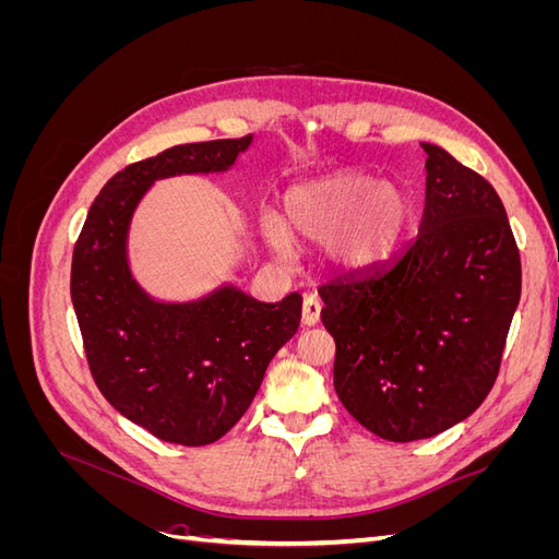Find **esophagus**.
Listing matches in <instances>:
<instances>
[{
  "mask_svg": "<svg viewBox=\"0 0 559 559\" xmlns=\"http://www.w3.org/2000/svg\"><path fill=\"white\" fill-rule=\"evenodd\" d=\"M321 314V300L314 294H308L306 300H302V324L314 326Z\"/></svg>",
  "mask_w": 559,
  "mask_h": 559,
  "instance_id": "1",
  "label": "esophagus"
}]
</instances>
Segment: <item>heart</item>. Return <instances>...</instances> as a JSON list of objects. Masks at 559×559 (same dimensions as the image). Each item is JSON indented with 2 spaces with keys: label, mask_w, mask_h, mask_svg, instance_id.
Wrapping results in <instances>:
<instances>
[{
  "label": "heart",
  "mask_w": 559,
  "mask_h": 559,
  "mask_svg": "<svg viewBox=\"0 0 559 559\" xmlns=\"http://www.w3.org/2000/svg\"><path fill=\"white\" fill-rule=\"evenodd\" d=\"M411 214L403 186L345 170L292 186L284 193V218L263 214L261 235L282 261L294 257V238L329 242L326 259L335 270L366 273L396 249Z\"/></svg>",
  "instance_id": "1"
}]
</instances>
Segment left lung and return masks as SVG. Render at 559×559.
<instances>
[{
  "label": "left lung",
  "mask_w": 559,
  "mask_h": 559,
  "mask_svg": "<svg viewBox=\"0 0 559 559\" xmlns=\"http://www.w3.org/2000/svg\"><path fill=\"white\" fill-rule=\"evenodd\" d=\"M421 148L427 198L417 238L389 263L319 289L335 341V394L392 443L443 433L478 411L522 289L497 191L445 148Z\"/></svg>",
  "instance_id": "left-lung-1"
}]
</instances>
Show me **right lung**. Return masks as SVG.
Instances as JSON below:
<instances>
[{"mask_svg":"<svg viewBox=\"0 0 559 559\" xmlns=\"http://www.w3.org/2000/svg\"><path fill=\"white\" fill-rule=\"evenodd\" d=\"M242 140L181 144L114 175L88 212L72 259V302L99 392L165 443L210 445L247 413L275 354L300 326L302 298L263 302L222 282L191 300L151 296L134 277V212L160 179L224 175Z\"/></svg>","mask_w":559,"mask_h":559,"instance_id":"add662e5","label":"right lung"}]
</instances>
